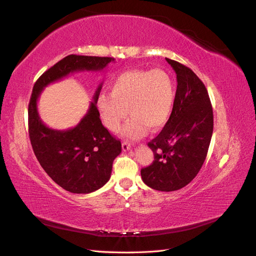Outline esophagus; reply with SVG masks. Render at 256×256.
Returning <instances> with one entry per match:
<instances>
[{
  "label": "esophagus",
  "mask_w": 256,
  "mask_h": 256,
  "mask_svg": "<svg viewBox=\"0 0 256 256\" xmlns=\"http://www.w3.org/2000/svg\"><path fill=\"white\" fill-rule=\"evenodd\" d=\"M130 147H131V145H130V143H129V142H127V141H124V142L122 143V150H124V152H127V150H130Z\"/></svg>",
  "instance_id": "34e87169"
}]
</instances>
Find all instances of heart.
I'll return each mask as SVG.
<instances>
[{"instance_id": "1", "label": "heart", "mask_w": 256, "mask_h": 256, "mask_svg": "<svg viewBox=\"0 0 256 256\" xmlns=\"http://www.w3.org/2000/svg\"><path fill=\"white\" fill-rule=\"evenodd\" d=\"M175 102L174 82L162 69H134L118 74L111 85V95H102L97 106L106 126L118 132L127 118L124 134L141 138L146 129L164 127L172 114Z\"/></svg>"}]
</instances>
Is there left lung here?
<instances>
[{
	"label": "left lung",
	"instance_id": "obj_1",
	"mask_svg": "<svg viewBox=\"0 0 256 256\" xmlns=\"http://www.w3.org/2000/svg\"><path fill=\"white\" fill-rule=\"evenodd\" d=\"M176 72L172 114L161 132L147 144L154 161L141 170L143 182L158 191L187 186L202 168L214 130L210 99L204 83L190 68L166 58Z\"/></svg>",
	"mask_w": 256,
	"mask_h": 256
}]
</instances>
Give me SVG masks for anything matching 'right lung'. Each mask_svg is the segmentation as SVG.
Returning <instances> with one entry per match:
<instances>
[{
    "mask_svg": "<svg viewBox=\"0 0 256 256\" xmlns=\"http://www.w3.org/2000/svg\"><path fill=\"white\" fill-rule=\"evenodd\" d=\"M113 58L70 54L44 72L35 82L28 104V136L37 160L54 182L72 193H90L110 180L114 159L122 152L120 141L111 136L100 120L97 100L102 83L92 102L76 127L54 130L42 122L37 100L48 84L74 72H100Z\"/></svg>",
    "mask_w": 256,
    "mask_h": 256,
    "instance_id": "obj_1",
    "label": "right lung"
}]
</instances>
